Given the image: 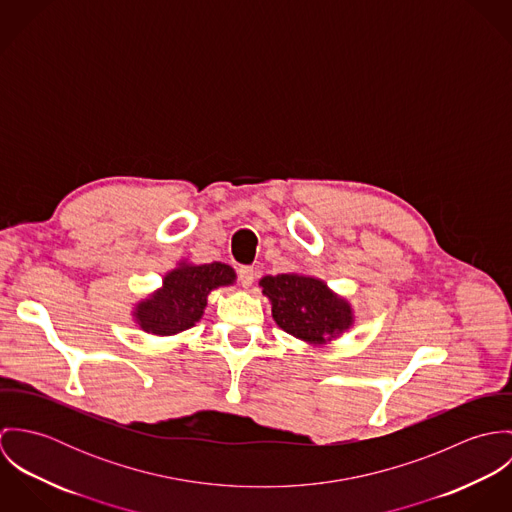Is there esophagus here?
I'll return each mask as SVG.
<instances>
[{
  "label": "esophagus",
  "mask_w": 512,
  "mask_h": 512,
  "mask_svg": "<svg viewBox=\"0 0 512 512\" xmlns=\"http://www.w3.org/2000/svg\"><path fill=\"white\" fill-rule=\"evenodd\" d=\"M254 278H256L254 268H250V266H242V268H238V280H240L242 288H250V286L254 284Z\"/></svg>",
  "instance_id": "1"
}]
</instances>
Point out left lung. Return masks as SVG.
<instances>
[{
	"label": "left lung",
	"instance_id": "8db88e82",
	"mask_svg": "<svg viewBox=\"0 0 512 512\" xmlns=\"http://www.w3.org/2000/svg\"><path fill=\"white\" fill-rule=\"evenodd\" d=\"M280 329L307 345H327L355 325L351 303L323 280L307 274H278L260 280Z\"/></svg>",
	"mask_w": 512,
	"mask_h": 512
}]
</instances>
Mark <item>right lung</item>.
<instances>
[{"instance_id": "obj_1", "label": "right lung", "mask_w": 512, "mask_h": 512, "mask_svg": "<svg viewBox=\"0 0 512 512\" xmlns=\"http://www.w3.org/2000/svg\"><path fill=\"white\" fill-rule=\"evenodd\" d=\"M234 282L236 274L228 264H193L183 260L163 276L159 290L134 305V323L157 337L187 331L201 321L209 293Z\"/></svg>"}]
</instances>
